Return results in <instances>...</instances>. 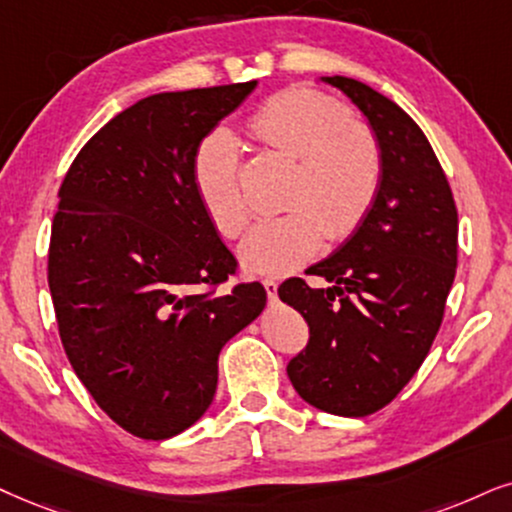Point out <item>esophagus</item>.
Wrapping results in <instances>:
<instances>
[{
    "mask_svg": "<svg viewBox=\"0 0 512 512\" xmlns=\"http://www.w3.org/2000/svg\"><path fill=\"white\" fill-rule=\"evenodd\" d=\"M262 286H264V290H267L269 302H276V290H278V283L274 281V278H264Z\"/></svg>",
    "mask_w": 512,
    "mask_h": 512,
    "instance_id": "34e87169",
    "label": "esophagus"
}]
</instances>
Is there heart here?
<instances>
[{"label": "heart", "mask_w": 512, "mask_h": 512, "mask_svg": "<svg viewBox=\"0 0 512 512\" xmlns=\"http://www.w3.org/2000/svg\"><path fill=\"white\" fill-rule=\"evenodd\" d=\"M248 132L295 165L283 198L288 210L252 226L241 243V262L252 274H286L321 248L323 236L340 241L364 222L383 184V151L345 103L312 89L271 96L252 113ZM193 186L219 234H241L250 203L241 186L238 144L229 132L217 129L200 141Z\"/></svg>", "instance_id": "heart-1"}]
</instances>
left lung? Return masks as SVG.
<instances>
[{
  "instance_id": "left-lung-1",
  "label": "left lung",
  "mask_w": 512,
  "mask_h": 512,
  "mask_svg": "<svg viewBox=\"0 0 512 512\" xmlns=\"http://www.w3.org/2000/svg\"><path fill=\"white\" fill-rule=\"evenodd\" d=\"M321 82L364 113L383 184L352 236L309 269L326 288L302 278L278 288L309 326L286 371L307 404L361 418L390 404L428 357L454 286L458 212L428 137L397 103L352 77Z\"/></svg>"
}]
</instances>
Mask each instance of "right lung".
<instances>
[{"instance_id":"obj_1","label":"right lung","mask_w":512,"mask_h":512,"mask_svg":"<svg viewBox=\"0 0 512 512\" xmlns=\"http://www.w3.org/2000/svg\"><path fill=\"white\" fill-rule=\"evenodd\" d=\"M257 82L146 96L84 144L58 191L49 290L70 366L141 439L208 411L222 347L267 304L236 271L193 186V155Z\"/></svg>"}]
</instances>
